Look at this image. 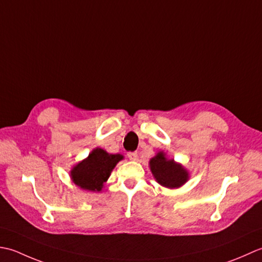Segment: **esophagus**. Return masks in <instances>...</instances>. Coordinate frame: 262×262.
Listing matches in <instances>:
<instances>
[{
  "label": "esophagus",
  "mask_w": 262,
  "mask_h": 262,
  "mask_svg": "<svg viewBox=\"0 0 262 262\" xmlns=\"http://www.w3.org/2000/svg\"><path fill=\"white\" fill-rule=\"evenodd\" d=\"M127 157H129L130 161H137L138 152H137V151H130V152H127Z\"/></svg>",
  "instance_id": "34e87169"
}]
</instances>
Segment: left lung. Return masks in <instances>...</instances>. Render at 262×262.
Listing matches in <instances>:
<instances>
[{
	"label": "left lung",
	"mask_w": 262,
	"mask_h": 262,
	"mask_svg": "<svg viewBox=\"0 0 262 262\" xmlns=\"http://www.w3.org/2000/svg\"><path fill=\"white\" fill-rule=\"evenodd\" d=\"M150 169L159 184L166 188H179L188 180V172L173 159H167L164 152H158L150 159Z\"/></svg>",
	"instance_id": "obj_1"
}]
</instances>
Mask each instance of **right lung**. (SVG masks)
I'll return each instance as SVG.
<instances>
[{"mask_svg":"<svg viewBox=\"0 0 262 262\" xmlns=\"http://www.w3.org/2000/svg\"><path fill=\"white\" fill-rule=\"evenodd\" d=\"M123 156L112 155L100 148H96L88 158L79 163L71 170L74 184L88 191H100L110 178L111 172Z\"/></svg>","mask_w":262,"mask_h":262,"instance_id":"obj_1","label":"right lung"}]
</instances>
